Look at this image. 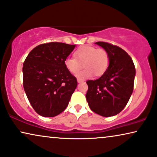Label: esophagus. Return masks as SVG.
Returning <instances> with one entry per match:
<instances>
[{
  "mask_svg": "<svg viewBox=\"0 0 157 157\" xmlns=\"http://www.w3.org/2000/svg\"><path fill=\"white\" fill-rule=\"evenodd\" d=\"M77 81H78V83H81V82H83V81H84V80H83V79L78 78V79H77Z\"/></svg>",
  "mask_w": 157,
  "mask_h": 157,
  "instance_id": "1",
  "label": "esophagus"
}]
</instances>
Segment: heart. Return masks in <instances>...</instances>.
<instances>
[{"label": "heart", "instance_id": "1", "mask_svg": "<svg viewBox=\"0 0 157 157\" xmlns=\"http://www.w3.org/2000/svg\"><path fill=\"white\" fill-rule=\"evenodd\" d=\"M74 56L66 59L64 64L68 71L74 74H77L84 66L85 69L76 75L78 78H89L94 74L96 76H101L109 65V57L106 51L94 46L81 47L75 51Z\"/></svg>", "mask_w": 157, "mask_h": 157}]
</instances>
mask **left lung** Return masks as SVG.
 I'll list each match as a JSON object with an SVG mask.
<instances>
[{"label": "left lung", "mask_w": 157, "mask_h": 157, "mask_svg": "<svg viewBox=\"0 0 157 157\" xmlns=\"http://www.w3.org/2000/svg\"><path fill=\"white\" fill-rule=\"evenodd\" d=\"M95 44L108 53L109 65L99 78L86 81V98L94 112L113 117L123 110L132 96L136 69L132 58L120 47L106 42Z\"/></svg>", "instance_id": "obj_1"}]
</instances>
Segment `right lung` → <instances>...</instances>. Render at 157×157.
<instances>
[{
    "instance_id": "1",
    "label": "right lung",
    "mask_w": 157,
    "mask_h": 157,
    "mask_svg": "<svg viewBox=\"0 0 157 157\" xmlns=\"http://www.w3.org/2000/svg\"><path fill=\"white\" fill-rule=\"evenodd\" d=\"M75 45L51 42L40 44L29 53L23 63V88L36 112L53 117L65 110L77 86L75 76L64 61Z\"/></svg>"
}]
</instances>
